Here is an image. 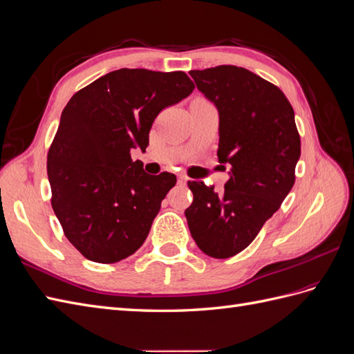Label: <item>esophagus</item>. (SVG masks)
I'll return each instance as SVG.
<instances>
[{
  "instance_id": "obj_1",
  "label": "esophagus",
  "mask_w": 354,
  "mask_h": 354,
  "mask_svg": "<svg viewBox=\"0 0 354 354\" xmlns=\"http://www.w3.org/2000/svg\"><path fill=\"white\" fill-rule=\"evenodd\" d=\"M187 183V177L186 176H180L178 177V185H186Z\"/></svg>"
}]
</instances>
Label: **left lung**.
I'll list each match as a JSON object with an SVG mask.
<instances>
[{"label":"left lung","mask_w":354,"mask_h":354,"mask_svg":"<svg viewBox=\"0 0 354 354\" xmlns=\"http://www.w3.org/2000/svg\"><path fill=\"white\" fill-rule=\"evenodd\" d=\"M189 73L218 111L217 156L230 177L220 194L189 181L194 202L185 214L199 250L229 259L255 239L291 192L301 142L292 106L276 85L232 65Z\"/></svg>","instance_id":"8db88e82"}]
</instances>
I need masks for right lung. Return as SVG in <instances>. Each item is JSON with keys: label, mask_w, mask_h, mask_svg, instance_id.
<instances>
[{"label": "right lung", "mask_w": 354, "mask_h": 354, "mask_svg": "<svg viewBox=\"0 0 354 354\" xmlns=\"http://www.w3.org/2000/svg\"><path fill=\"white\" fill-rule=\"evenodd\" d=\"M185 72L118 69L72 95L47 156L51 207L85 259L112 264L146 241L176 176L145 173L133 149L146 151L158 113L186 99Z\"/></svg>", "instance_id": "add662e5"}]
</instances>
